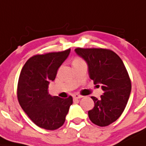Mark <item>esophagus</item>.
Instances as JSON below:
<instances>
[{
	"instance_id": "1",
	"label": "esophagus",
	"mask_w": 146,
	"mask_h": 146,
	"mask_svg": "<svg viewBox=\"0 0 146 146\" xmlns=\"http://www.w3.org/2000/svg\"><path fill=\"white\" fill-rule=\"evenodd\" d=\"M73 96V99H81V98L83 97V96H82V95H79V94H75Z\"/></svg>"
}]
</instances>
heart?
Listing matches in <instances>:
<instances>
[{
	"instance_id": "heart-1",
	"label": "heart",
	"mask_w": 146,
	"mask_h": 146,
	"mask_svg": "<svg viewBox=\"0 0 146 146\" xmlns=\"http://www.w3.org/2000/svg\"><path fill=\"white\" fill-rule=\"evenodd\" d=\"M82 62H85L84 61L83 59H82V58L79 57V56H76V57H75L74 59H73V64H79V63H82Z\"/></svg>"
}]
</instances>
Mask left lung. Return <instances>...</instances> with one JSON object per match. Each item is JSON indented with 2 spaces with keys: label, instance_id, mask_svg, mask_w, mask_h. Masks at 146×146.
I'll return each mask as SVG.
<instances>
[{
  "label": "left lung",
  "instance_id": "8db88e82",
  "mask_svg": "<svg viewBox=\"0 0 146 146\" xmlns=\"http://www.w3.org/2000/svg\"><path fill=\"white\" fill-rule=\"evenodd\" d=\"M75 51L87 62L94 85H101L104 91L100 99L91 97L94 107L88 111L89 117L100 127L109 125L120 117L131 93V80L123 61L108 49L78 47Z\"/></svg>",
  "mask_w": 146,
  "mask_h": 146
}]
</instances>
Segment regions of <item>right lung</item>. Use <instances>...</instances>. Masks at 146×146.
<instances>
[{
  "label": "right lung",
  "mask_w": 146,
  "mask_h": 146,
  "mask_svg": "<svg viewBox=\"0 0 146 146\" xmlns=\"http://www.w3.org/2000/svg\"><path fill=\"white\" fill-rule=\"evenodd\" d=\"M70 49L37 54L27 60L19 75L17 99L29 117L37 126L55 130L64 125L73 98L52 96L47 91L58 68L66 59Z\"/></svg>",
  "instance_id": "obj_1"
}]
</instances>
